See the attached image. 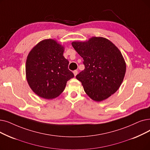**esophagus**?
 <instances>
[{
    "instance_id": "34e87169",
    "label": "esophagus",
    "mask_w": 150,
    "mask_h": 150,
    "mask_svg": "<svg viewBox=\"0 0 150 150\" xmlns=\"http://www.w3.org/2000/svg\"><path fill=\"white\" fill-rule=\"evenodd\" d=\"M73 72H74V75H75V76H76V75H77V74H78V71H77L76 70H74V71H73Z\"/></svg>"
}]
</instances>
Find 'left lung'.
Here are the masks:
<instances>
[{
	"mask_svg": "<svg viewBox=\"0 0 150 150\" xmlns=\"http://www.w3.org/2000/svg\"><path fill=\"white\" fill-rule=\"evenodd\" d=\"M83 57L84 69L76 76L86 94L96 102L105 100L119 89L126 65L119 49L108 39L93 37L88 41L73 42Z\"/></svg>",
	"mask_w": 150,
	"mask_h": 150,
	"instance_id": "left-lung-1",
	"label": "left lung"
}]
</instances>
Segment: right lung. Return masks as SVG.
<instances>
[{
	"label": "right lung",
	"mask_w": 150,
	"mask_h": 150,
	"mask_svg": "<svg viewBox=\"0 0 150 150\" xmlns=\"http://www.w3.org/2000/svg\"><path fill=\"white\" fill-rule=\"evenodd\" d=\"M64 48L53 39L37 43L28 56L25 75L31 89L39 97L53 99L64 91L74 76L63 56Z\"/></svg>",
	"instance_id": "right-lung-1"
}]
</instances>
